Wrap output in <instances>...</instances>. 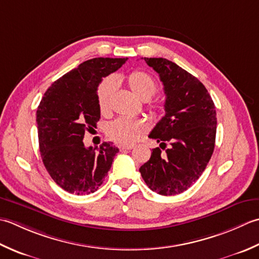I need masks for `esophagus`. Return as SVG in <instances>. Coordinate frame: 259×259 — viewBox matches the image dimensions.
Instances as JSON below:
<instances>
[{
	"instance_id": "34e87169",
	"label": "esophagus",
	"mask_w": 259,
	"mask_h": 259,
	"mask_svg": "<svg viewBox=\"0 0 259 259\" xmlns=\"http://www.w3.org/2000/svg\"><path fill=\"white\" fill-rule=\"evenodd\" d=\"M133 147H134L133 145H118V149H119L120 152L132 150V149H133Z\"/></svg>"
}]
</instances>
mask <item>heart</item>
I'll return each instance as SVG.
<instances>
[{
	"label": "heart",
	"instance_id": "b5f03b06",
	"mask_svg": "<svg viewBox=\"0 0 259 259\" xmlns=\"http://www.w3.org/2000/svg\"><path fill=\"white\" fill-rule=\"evenodd\" d=\"M127 85L137 98L141 100H149L156 94L157 83L149 73L145 71H133L126 78ZM117 87V81L113 77H107L100 82L97 89V102L100 113L109 114L112 109V97ZM147 124L141 118L120 117L113 120L106 130L107 136L115 143L131 145L145 134Z\"/></svg>",
	"mask_w": 259,
	"mask_h": 259
}]
</instances>
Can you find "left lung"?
Instances as JSON below:
<instances>
[{"mask_svg":"<svg viewBox=\"0 0 259 259\" xmlns=\"http://www.w3.org/2000/svg\"><path fill=\"white\" fill-rule=\"evenodd\" d=\"M164 86L165 115L149 137L164 149L152 151L150 160L140 167L152 191L161 196L182 193L196 182L213 153L217 114L207 89L198 78L164 58H144Z\"/></svg>","mask_w":259,"mask_h":259,"instance_id":"8db88e82","label":"left lung"}]
</instances>
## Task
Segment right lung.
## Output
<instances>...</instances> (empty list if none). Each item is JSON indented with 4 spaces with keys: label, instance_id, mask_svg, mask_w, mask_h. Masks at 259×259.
<instances>
[{
    "label": "right lung",
    "instance_id": "add662e5",
    "mask_svg": "<svg viewBox=\"0 0 259 259\" xmlns=\"http://www.w3.org/2000/svg\"><path fill=\"white\" fill-rule=\"evenodd\" d=\"M127 58H94L67 72L47 89L36 110L42 162L58 186L83 196L102 186L118 149L113 143L86 147L83 135L100 118L97 89L103 78Z\"/></svg>",
    "mask_w": 259,
    "mask_h": 259
}]
</instances>
